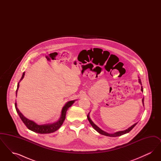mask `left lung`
Returning <instances> with one entry per match:
<instances>
[{
  "instance_id": "left-lung-1",
  "label": "left lung",
  "mask_w": 161,
  "mask_h": 161,
  "mask_svg": "<svg viewBox=\"0 0 161 161\" xmlns=\"http://www.w3.org/2000/svg\"><path fill=\"white\" fill-rule=\"evenodd\" d=\"M139 83H140V84L142 85V83H141V80L140 79H139ZM141 91L142 92H143V88H142V86H141ZM142 103H143V105H144V98H142ZM87 119H88V120H89V123L90 124H91V125H92V127H93V128L95 129V130H96V131H97L99 133H100L101 135H105V136H110V137H116V136H121V135H124V134H125V133H129V131H130L131 130L133 129V128L137 124V123H135V124H134L133 125H131V127H130L129 128H128L127 129H126V130H123V131H117V132H116V133H108L107 132H106V131H103V130H101L100 128H99L96 124H95L92 121V120H91V119L90 118V117H89V114L87 115Z\"/></svg>"
}]
</instances>
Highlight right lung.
I'll return each mask as SVG.
<instances>
[{
    "label": "right lung",
    "mask_w": 161,
    "mask_h": 161,
    "mask_svg": "<svg viewBox=\"0 0 161 161\" xmlns=\"http://www.w3.org/2000/svg\"><path fill=\"white\" fill-rule=\"evenodd\" d=\"M25 72H23V75L22 76V78H21L20 81L23 79L24 75H25ZM20 81L17 84V90H16V96H17V93L18 89L19 87ZM75 101V100H72V101H68L64 105V106L63 107V108L61 110V116H60L59 120L57 122H55V123H53V124H44V125H38L37 124H36L35 122H34L31 120H30L28 118H26V117H25L22 115V114L19 111V110L18 109V108L17 107L16 102L15 103V107L18 115H19L20 119H22L23 123L25 124V125L27 127V128L29 130H31L34 132L37 133H41V134L51 133H53V132L55 131L56 130H58L61 127V125L63 124V123L65 119L66 114V112H67L68 109L74 104Z\"/></svg>",
    "instance_id": "add662e5"
}]
</instances>
